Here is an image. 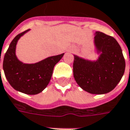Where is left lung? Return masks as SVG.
Masks as SVG:
<instances>
[{"label": "left lung", "instance_id": "8db88e82", "mask_svg": "<svg viewBox=\"0 0 130 130\" xmlns=\"http://www.w3.org/2000/svg\"><path fill=\"white\" fill-rule=\"evenodd\" d=\"M94 44L98 53L96 61L74 55L73 76L84 91L92 94H104L112 91L123 76L125 60L121 47L113 37L96 31Z\"/></svg>", "mask_w": 130, "mask_h": 130}]
</instances>
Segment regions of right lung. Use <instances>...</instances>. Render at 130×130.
Returning <instances> with one entry per match:
<instances>
[{
    "instance_id": "1",
    "label": "right lung",
    "mask_w": 130,
    "mask_h": 130,
    "mask_svg": "<svg viewBox=\"0 0 130 130\" xmlns=\"http://www.w3.org/2000/svg\"><path fill=\"white\" fill-rule=\"evenodd\" d=\"M29 29L18 34L12 40L3 58V68L8 83L15 90L29 95H35L47 87L51 79L55 65L64 53L49 57L34 64H25L16 56L18 40ZM1 61V57H0Z\"/></svg>"
}]
</instances>
